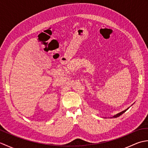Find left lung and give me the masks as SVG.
Listing matches in <instances>:
<instances>
[{
  "label": "left lung",
  "mask_w": 148,
  "mask_h": 148,
  "mask_svg": "<svg viewBox=\"0 0 148 148\" xmlns=\"http://www.w3.org/2000/svg\"><path fill=\"white\" fill-rule=\"evenodd\" d=\"M130 108H128L127 109H125V110H124V111H121V112H119V113H118V114H115L114 116H112V117H111V118H118V117H119V116H121V114H123V113L124 112H126L127 111V110L128 109H129Z\"/></svg>",
  "instance_id": "8db88e82"
}]
</instances>
